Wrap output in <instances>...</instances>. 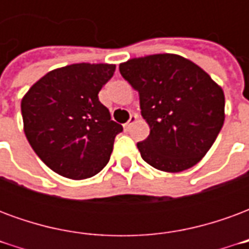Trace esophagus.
Masks as SVG:
<instances>
[{
  "instance_id": "34e87169",
  "label": "esophagus",
  "mask_w": 249,
  "mask_h": 249,
  "mask_svg": "<svg viewBox=\"0 0 249 249\" xmlns=\"http://www.w3.org/2000/svg\"><path fill=\"white\" fill-rule=\"evenodd\" d=\"M136 120H137V116H136V114H132V116H130V119L128 120V123L124 125L125 129H129L130 126H132V124H133V123H136Z\"/></svg>"
}]
</instances>
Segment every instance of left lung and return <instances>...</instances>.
I'll return each instance as SVG.
<instances>
[{"label": "left lung", "instance_id": "left-lung-1", "mask_svg": "<svg viewBox=\"0 0 249 249\" xmlns=\"http://www.w3.org/2000/svg\"><path fill=\"white\" fill-rule=\"evenodd\" d=\"M139 92L151 132L137 142L142 160L164 172L197 164L224 124V92L208 73L178 54H153L120 64Z\"/></svg>", "mask_w": 249, "mask_h": 249}]
</instances>
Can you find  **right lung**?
Returning <instances> with one entry per match:
<instances>
[{
	"instance_id": "add662e5",
	"label": "right lung",
	"mask_w": 249,
	"mask_h": 249,
	"mask_svg": "<svg viewBox=\"0 0 249 249\" xmlns=\"http://www.w3.org/2000/svg\"><path fill=\"white\" fill-rule=\"evenodd\" d=\"M116 65L73 64L49 71L21 101L24 130L36 155L64 178L94 176L109 161L123 126L110 120L98 92Z\"/></svg>"
}]
</instances>
